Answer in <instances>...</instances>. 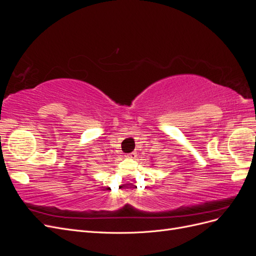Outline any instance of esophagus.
<instances>
[{
	"label": "esophagus",
	"instance_id": "esophagus-1",
	"mask_svg": "<svg viewBox=\"0 0 256 256\" xmlns=\"http://www.w3.org/2000/svg\"><path fill=\"white\" fill-rule=\"evenodd\" d=\"M126 157L130 158V159H134L136 157V152H130V154H127Z\"/></svg>",
	"mask_w": 256,
	"mask_h": 256
}]
</instances>
